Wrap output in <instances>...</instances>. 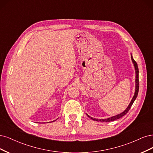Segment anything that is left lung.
Masks as SVG:
<instances>
[{
    "label": "left lung",
    "instance_id": "obj_1",
    "mask_svg": "<svg viewBox=\"0 0 153 153\" xmlns=\"http://www.w3.org/2000/svg\"><path fill=\"white\" fill-rule=\"evenodd\" d=\"M131 60H132V62L133 63H134V67H135V72H136V79H135V82H136V88H135V95L134 96V97H133L132 100L131 101V102L130 103L129 105L128 106V107L126 108V109L122 113H121V114H118V115H116L115 116H112L111 117H109V118H107V119H103V120H98V119H95V118H93L91 117H90V116H88V117H89L90 118H91V120H93L95 121H105V122H109V121H114L116 120H117L119 119V118L120 117H122L123 116H124L126 114V113L129 111V110L130 109V108L131 107V105H133V103H134L135 100L136 99V98L137 97V95H138V93H139V68H138V66H137V62L134 60V59L133 58L132 56H131Z\"/></svg>",
    "mask_w": 153,
    "mask_h": 153
}]
</instances>
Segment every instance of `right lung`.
I'll return each mask as SVG.
<instances>
[{"label":"right lung","mask_w":153,"mask_h":153,"mask_svg":"<svg viewBox=\"0 0 153 153\" xmlns=\"http://www.w3.org/2000/svg\"><path fill=\"white\" fill-rule=\"evenodd\" d=\"M52 122H53V121H52Z\"/></svg>","instance_id":"1"}]
</instances>
